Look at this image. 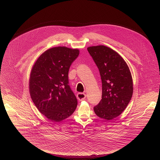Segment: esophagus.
<instances>
[{
	"mask_svg": "<svg viewBox=\"0 0 160 160\" xmlns=\"http://www.w3.org/2000/svg\"><path fill=\"white\" fill-rule=\"evenodd\" d=\"M77 99L80 101H83V100H84L85 99L86 94H84V93H82V92H79V93L77 94Z\"/></svg>",
	"mask_w": 160,
	"mask_h": 160,
	"instance_id": "obj_1",
	"label": "esophagus"
}]
</instances>
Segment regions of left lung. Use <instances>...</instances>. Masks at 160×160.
I'll list each match as a JSON object with an SVG mask.
<instances>
[{"label":"left lung","instance_id":"left-lung-1","mask_svg":"<svg viewBox=\"0 0 160 160\" xmlns=\"http://www.w3.org/2000/svg\"><path fill=\"white\" fill-rule=\"evenodd\" d=\"M97 65L102 81V99L94 107L96 115L111 120L125 109L133 94L129 68L116 51L104 45L87 48Z\"/></svg>","mask_w":160,"mask_h":160}]
</instances>
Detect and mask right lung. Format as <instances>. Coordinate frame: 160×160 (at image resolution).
<instances>
[{"label":"right lung","instance_id":"add662e5","mask_svg":"<svg viewBox=\"0 0 160 160\" xmlns=\"http://www.w3.org/2000/svg\"><path fill=\"white\" fill-rule=\"evenodd\" d=\"M79 55V50L56 47L42 53L31 71L29 88L38 111L53 122L71 116L77 99L68 81V72Z\"/></svg>","mask_w":160,"mask_h":160}]
</instances>
